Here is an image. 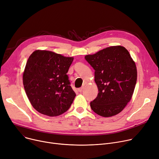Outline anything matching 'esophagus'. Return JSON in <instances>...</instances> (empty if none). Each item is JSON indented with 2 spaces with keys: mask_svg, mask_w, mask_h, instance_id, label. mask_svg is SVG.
Listing matches in <instances>:
<instances>
[{
  "mask_svg": "<svg viewBox=\"0 0 159 159\" xmlns=\"http://www.w3.org/2000/svg\"><path fill=\"white\" fill-rule=\"evenodd\" d=\"M83 87H81V88L78 89V92H81L83 91Z\"/></svg>",
  "mask_w": 159,
  "mask_h": 159,
  "instance_id": "esophagus-1",
  "label": "esophagus"
}]
</instances>
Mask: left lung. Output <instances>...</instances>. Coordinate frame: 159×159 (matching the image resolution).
<instances>
[{"instance_id":"8db88e82","label":"left lung","mask_w":159,"mask_h":159,"mask_svg":"<svg viewBox=\"0 0 159 159\" xmlns=\"http://www.w3.org/2000/svg\"><path fill=\"white\" fill-rule=\"evenodd\" d=\"M85 58L95 70L99 92L90 102L92 110L105 117L118 114L131 99L137 82L136 65L129 52L123 46H111Z\"/></svg>"}]
</instances>
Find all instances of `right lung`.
Listing matches in <instances>:
<instances>
[{"label": "right lung", "instance_id": "obj_1", "mask_svg": "<svg viewBox=\"0 0 159 159\" xmlns=\"http://www.w3.org/2000/svg\"><path fill=\"white\" fill-rule=\"evenodd\" d=\"M73 57L36 50L28 58L23 84L33 108L45 116H58L70 108L76 96L67 74Z\"/></svg>", "mask_w": 159, "mask_h": 159}]
</instances>
